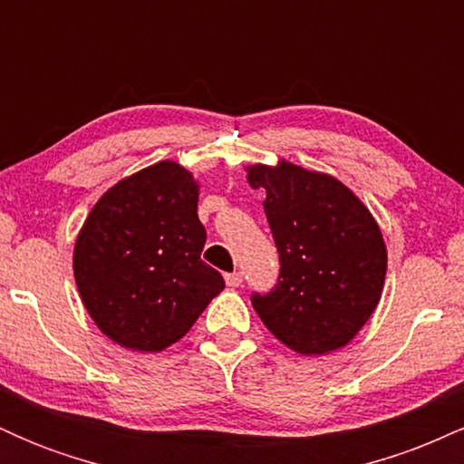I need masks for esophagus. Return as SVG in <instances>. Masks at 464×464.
I'll use <instances>...</instances> for the list:
<instances>
[{
	"mask_svg": "<svg viewBox=\"0 0 464 464\" xmlns=\"http://www.w3.org/2000/svg\"><path fill=\"white\" fill-rule=\"evenodd\" d=\"M225 281H227L228 287H239V285H242V275L228 273V275H225Z\"/></svg>",
	"mask_w": 464,
	"mask_h": 464,
	"instance_id": "esophagus-1",
	"label": "esophagus"
}]
</instances>
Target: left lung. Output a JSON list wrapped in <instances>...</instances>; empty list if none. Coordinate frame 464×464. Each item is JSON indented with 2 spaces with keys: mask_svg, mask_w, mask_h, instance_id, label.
Here are the masks:
<instances>
[{
  "mask_svg": "<svg viewBox=\"0 0 464 464\" xmlns=\"http://www.w3.org/2000/svg\"><path fill=\"white\" fill-rule=\"evenodd\" d=\"M250 188L279 250V279L250 296L268 332L285 347L323 355L353 340L377 307L386 244L371 211L329 174L281 161L248 165Z\"/></svg>",
  "mask_w": 464,
  "mask_h": 464,
  "instance_id": "obj_1",
  "label": "left lung"
}]
</instances>
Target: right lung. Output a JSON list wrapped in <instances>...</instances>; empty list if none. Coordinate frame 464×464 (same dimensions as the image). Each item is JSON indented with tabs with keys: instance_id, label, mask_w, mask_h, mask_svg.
I'll list each match as a JSON object with an SVG mask.
<instances>
[{
	"instance_id": "obj_1",
	"label": "right lung",
	"mask_w": 464,
	"mask_h": 464,
	"mask_svg": "<svg viewBox=\"0 0 464 464\" xmlns=\"http://www.w3.org/2000/svg\"><path fill=\"white\" fill-rule=\"evenodd\" d=\"M198 183L174 161L121 179L95 202L73 248V276L100 332L132 351L183 338L225 287L200 259Z\"/></svg>"
}]
</instances>
